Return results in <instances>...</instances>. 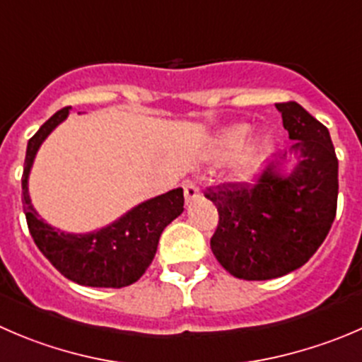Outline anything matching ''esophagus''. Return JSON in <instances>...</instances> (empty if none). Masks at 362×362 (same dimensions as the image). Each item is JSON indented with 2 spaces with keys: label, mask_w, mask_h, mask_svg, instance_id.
I'll use <instances>...</instances> for the list:
<instances>
[{
  "label": "esophagus",
  "mask_w": 362,
  "mask_h": 362,
  "mask_svg": "<svg viewBox=\"0 0 362 362\" xmlns=\"http://www.w3.org/2000/svg\"><path fill=\"white\" fill-rule=\"evenodd\" d=\"M184 196H185V202L187 203L198 198L199 189H198V185H196V182H192V180L184 182Z\"/></svg>",
  "instance_id": "34e87169"
}]
</instances>
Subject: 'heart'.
I'll return each instance as SVG.
<instances>
[{"instance_id": "1", "label": "heart", "mask_w": 362, "mask_h": 362, "mask_svg": "<svg viewBox=\"0 0 362 362\" xmlns=\"http://www.w3.org/2000/svg\"><path fill=\"white\" fill-rule=\"evenodd\" d=\"M249 134H251V127L245 124H237L231 125V127L224 129L219 134L216 141V152L219 156H231V153L238 152V150L244 146V143L247 141ZM269 148V141L265 138H259L256 141H252L247 148L242 152V156L238 157V168H249L259 160V157L267 152Z\"/></svg>"}]
</instances>
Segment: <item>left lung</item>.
Returning <instances> with one entry per match:
<instances>
[{
    "mask_svg": "<svg viewBox=\"0 0 362 362\" xmlns=\"http://www.w3.org/2000/svg\"><path fill=\"white\" fill-rule=\"evenodd\" d=\"M293 139L296 168L282 173L288 152L255 180L209 187L219 212L210 238L217 262L245 281L281 278L303 267L327 237L338 205V159L325 125L297 103L276 104Z\"/></svg>",
    "mask_w": 362,
    "mask_h": 362,
    "instance_id": "1",
    "label": "left lung"
}]
</instances>
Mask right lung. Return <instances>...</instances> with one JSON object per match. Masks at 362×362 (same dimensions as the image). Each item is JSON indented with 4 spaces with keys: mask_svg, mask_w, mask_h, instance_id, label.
I'll use <instances>...</instances> for the list:
<instances>
[{
    "mask_svg": "<svg viewBox=\"0 0 362 362\" xmlns=\"http://www.w3.org/2000/svg\"><path fill=\"white\" fill-rule=\"evenodd\" d=\"M52 115L28 141L23 171V205L28 228L42 255L70 281L97 288H122L138 281L156 256L164 228L184 212V189L139 203L127 214L90 233H66L40 219L28 192V177L44 139L69 117Z\"/></svg>",
    "mask_w": 362,
    "mask_h": 362,
    "instance_id": "add662e5",
    "label": "right lung"
}]
</instances>
